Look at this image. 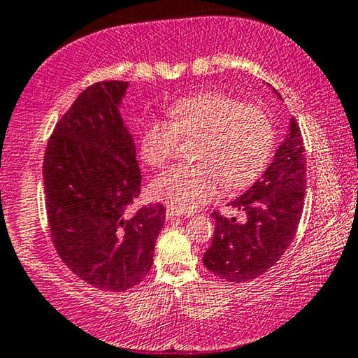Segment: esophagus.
Segmentation results:
<instances>
[{
	"label": "esophagus",
	"mask_w": 358,
	"mask_h": 358,
	"mask_svg": "<svg viewBox=\"0 0 358 358\" xmlns=\"http://www.w3.org/2000/svg\"><path fill=\"white\" fill-rule=\"evenodd\" d=\"M166 218H167V220L180 218V213L176 211V210H167V211H166Z\"/></svg>",
	"instance_id": "obj_1"
}]
</instances>
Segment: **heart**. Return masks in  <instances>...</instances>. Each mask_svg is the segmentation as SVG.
I'll list each match as a JSON object with an SVG mask.
<instances>
[{
	"mask_svg": "<svg viewBox=\"0 0 358 358\" xmlns=\"http://www.w3.org/2000/svg\"><path fill=\"white\" fill-rule=\"evenodd\" d=\"M169 118L152 120L142 131L140 155L160 167L176 155L180 138L199 136L196 164H176L152 182L160 201L182 213L199 210L223 184L240 189L255 180L274 148V125L257 104H242L223 92H199L169 108Z\"/></svg>",
	"mask_w": 358,
	"mask_h": 358,
	"instance_id": "obj_1",
	"label": "heart"
}]
</instances>
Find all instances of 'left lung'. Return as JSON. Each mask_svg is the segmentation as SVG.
I'll return each mask as SVG.
<instances>
[{
    "mask_svg": "<svg viewBox=\"0 0 358 358\" xmlns=\"http://www.w3.org/2000/svg\"><path fill=\"white\" fill-rule=\"evenodd\" d=\"M277 98H280L275 91ZM306 191V155L296 118L260 179L231 208L242 218H227L218 211L215 235L203 255L204 267L228 282H245L267 272L294 240L303 215Z\"/></svg>",
    "mask_w": 358,
    "mask_h": 358,
    "instance_id": "obj_1",
    "label": "left lung"
}]
</instances>
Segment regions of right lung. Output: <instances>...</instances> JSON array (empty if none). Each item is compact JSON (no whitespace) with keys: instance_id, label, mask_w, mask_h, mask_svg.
Segmentation results:
<instances>
[{"instance_id":"1","label":"right lung","mask_w":358,"mask_h":358,"mask_svg":"<svg viewBox=\"0 0 358 358\" xmlns=\"http://www.w3.org/2000/svg\"><path fill=\"white\" fill-rule=\"evenodd\" d=\"M127 87L123 81L86 87L57 122L43 157L55 250L84 282L115 292L148 274L166 220L162 204L128 213L140 196L142 174L134 136L120 115Z\"/></svg>"}]
</instances>
